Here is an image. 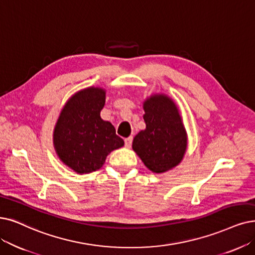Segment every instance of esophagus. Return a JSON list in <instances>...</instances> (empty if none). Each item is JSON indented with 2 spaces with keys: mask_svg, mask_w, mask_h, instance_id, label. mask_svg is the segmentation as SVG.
<instances>
[{
  "mask_svg": "<svg viewBox=\"0 0 255 255\" xmlns=\"http://www.w3.org/2000/svg\"><path fill=\"white\" fill-rule=\"evenodd\" d=\"M131 142H133V137H128L125 140V144L127 147H130L131 145Z\"/></svg>",
  "mask_w": 255,
  "mask_h": 255,
  "instance_id": "esophagus-1",
  "label": "esophagus"
}]
</instances>
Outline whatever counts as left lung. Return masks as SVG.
Returning a JSON list of instances; mask_svg holds the SVG:
<instances>
[{
	"mask_svg": "<svg viewBox=\"0 0 255 255\" xmlns=\"http://www.w3.org/2000/svg\"><path fill=\"white\" fill-rule=\"evenodd\" d=\"M146 128L133 140V150L155 174L178 166L184 158L188 137L178 106L164 93H155L143 101Z\"/></svg>",
	"mask_w": 255,
	"mask_h": 255,
	"instance_id": "left-lung-1",
	"label": "left lung"
}]
</instances>
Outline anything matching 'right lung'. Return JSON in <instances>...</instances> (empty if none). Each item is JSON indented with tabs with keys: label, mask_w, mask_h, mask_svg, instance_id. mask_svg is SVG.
Instances as JSON below:
<instances>
[{
	"label": "right lung",
	"mask_w": 255,
	"mask_h": 255,
	"mask_svg": "<svg viewBox=\"0 0 255 255\" xmlns=\"http://www.w3.org/2000/svg\"><path fill=\"white\" fill-rule=\"evenodd\" d=\"M106 90L88 87L71 96L53 129V145L64 164L79 175L90 174L105 164L111 151L125 145L115 128L100 117Z\"/></svg>",
	"instance_id": "right-lung-1"
}]
</instances>
